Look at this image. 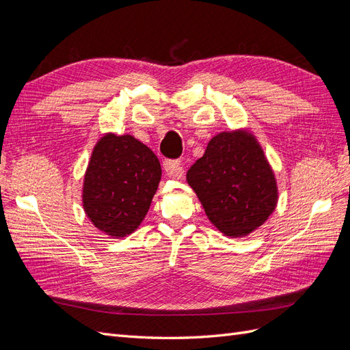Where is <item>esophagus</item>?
<instances>
[{"label":"esophagus","mask_w":350,"mask_h":350,"mask_svg":"<svg viewBox=\"0 0 350 350\" xmlns=\"http://www.w3.org/2000/svg\"><path fill=\"white\" fill-rule=\"evenodd\" d=\"M163 169L166 175L171 178H183L184 175V167L179 161H165Z\"/></svg>","instance_id":"esophagus-1"}]
</instances>
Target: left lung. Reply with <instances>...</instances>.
Here are the masks:
<instances>
[{
    "label": "left lung",
    "mask_w": 350,
    "mask_h": 350,
    "mask_svg": "<svg viewBox=\"0 0 350 350\" xmlns=\"http://www.w3.org/2000/svg\"><path fill=\"white\" fill-rule=\"evenodd\" d=\"M208 220L221 234L247 237L269 219L278 204V184L257 139L245 130L215 135L188 169Z\"/></svg>",
    "instance_id": "left-lung-1"
}]
</instances>
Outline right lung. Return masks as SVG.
I'll return each instance as SVG.
<instances>
[{
  "mask_svg": "<svg viewBox=\"0 0 350 350\" xmlns=\"http://www.w3.org/2000/svg\"><path fill=\"white\" fill-rule=\"evenodd\" d=\"M161 176L159 159L146 144L130 134H105L84 174V211L107 235H130L147 215Z\"/></svg>",
  "mask_w": 350,
  "mask_h": 350,
  "instance_id": "add662e5",
  "label": "right lung"
}]
</instances>
